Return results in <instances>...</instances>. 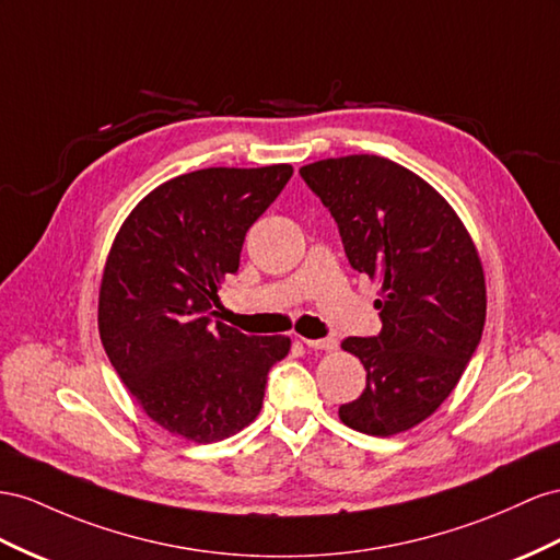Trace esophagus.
<instances>
[{
  "mask_svg": "<svg viewBox=\"0 0 560 560\" xmlns=\"http://www.w3.org/2000/svg\"><path fill=\"white\" fill-rule=\"evenodd\" d=\"M301 341H304L308 349H315V351H335L337 349V339H306V337H299Z\"/></svg>",
  "mask_w": 560,
  "mask_h": 560,
  "instance_id": "34e87169",
  "label": "esophagus"
}]
</instances>
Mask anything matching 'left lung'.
I'll return each mask as SVG.
<instances>
[{
  "mask_svg": "<svg viewBox=\"0 0 560 560\" xmlns=\"http://www.w3.org/2000/svg\"><path fill=\"white\" fill-rule=\"evenodd\" d=\"M339 225L358 273L380 282L382 331L349 337L368 386L339 419L368 435L421 424L455 390L486 325V276L466 225L415 172L380 155H346L299 170Z\"/></svg>",
  "mask_w": 560,
  "mask_h": 560,
  "instance_id": "8db88e82",
  "label": "left lung"
}]
</instances>
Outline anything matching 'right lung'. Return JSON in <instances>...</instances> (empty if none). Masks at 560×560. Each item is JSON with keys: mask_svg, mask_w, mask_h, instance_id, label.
<instances>
[{"mask_svg": "<svg viewBox=\"0 0 560 560\" xmlns=\"http://www.w3.org/2000/svg\"><path fill=\"white\" fill-rule=\"evenodd\" d=\"M292 164L180 174L131 209L98 292V331L119 380L174 435L217 443L261 412L268 370L290 337H247L219 320V284Z\"/></svg>", "mask_w": 560, "mask_h": 560, "instance_id": "right-lung-1", "label": "right lung"}]
</instances>
